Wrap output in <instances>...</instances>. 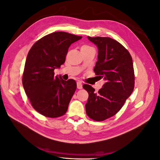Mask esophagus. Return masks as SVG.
<instances>
[{"mask_svg": "<svg viewBox=\"0 0 160 160\" xmlns=\"http://www.w3.org/2000/svg\"><path fill=\"white\" fill-rule=\"evenodd\" d=\"M77 89H82L83 88V86H82V83L81 81H77Z\"/></svg>", "mask_w": 160, "mask_h": 160, "instance_id": "obj_1", "label": "esophagus"}]
</instances>
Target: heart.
Segmentation results:
<instances>
[{"label": "heart", "mask_w": 160, "mask_h": 160, "mask_svg": "<svg viewBox=\"0 0 160 160\" xmlns=\"http://www.w3.org/2000/svg\"><path fill=\"white\" fill-rule=\"evenodd\" d=\"M88 47H90L89 46H88V45H83V46H82V47L81 48H88Z\"/></svg>", "instance_id": "b5f03b06"}]
</instances>
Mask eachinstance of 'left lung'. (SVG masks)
Masks as SVG:
<instances>
[{
    "mask_svg": "<svg viewBox=\"0 0 160 160\" xmlns=\"http://www.w3.org/2000/svg\"><path fill=\"white\" fill-rule=\"evenodd\" d=\"M89 40L98 47V60L94 72L105 83L98 93L88 84L83 85L89 93L86 113L96 122L113 117L122 109L132 93L135 85L133 61L129 51L109 37H91Z\"/></svg>",
    "mask_w": 160,
    "mask_h": 160,
    "instance_id": "obj_1",
    "label": "left lung"
}]
</instances>
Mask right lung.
<instances>
[{
    "mask_svg": "<svg viewBox=\"0 0 160 160\" xmlns=\"http://www.w3.org/2000/svg\"><path fill=\"white\" fill-rule=\"evenodd\" d=\"M81 38L52 32L38 40L28 53L22 85L33 108L45 117L56 118L67 112L77 83L74 79H59L54 70L65 62L70 45Z\"/></svg>",
    "mask_w": 160,
    "mask_h": 160,
    "instance_id": "add662e5",
    "label": "right lung"
}]
</instances>
